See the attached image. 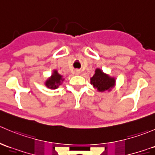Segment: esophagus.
<instances>
[{"instance_id": "obj_1", "label": "esophagus", "mask_w": 155, "mask_h": 155, "mask_svg": "<svg viewBox=\"0 0 155 155\" xmlns=\"http://www.w3.org/2000/svg\"><path fill=\"white\" fill-rule=\"evenodd\" d=\"M80 70H75V74L76 75H79V74H80Z\"/></svg>"}]
</instances>
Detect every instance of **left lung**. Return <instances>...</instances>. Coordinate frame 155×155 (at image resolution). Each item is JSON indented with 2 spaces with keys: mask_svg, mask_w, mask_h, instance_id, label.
Segmentation results:
<instances>
[{
  "mask_svg": "<svg viewBox=\"0 0 155 155\" xmlns=\"http://www.w3.org/2000/svg\"><path fill=\"white\" fill-rule=\"evenodd\" d=\"M115 78L104 73L101 69L97 68L95 73L91 78V84L99 92L110 91L115 86Z\"/></svg>",
  "mask_w": 155,
  "mask_h": 155,
  "instance_id": "8db88e82",
  "label": "left lung"
}]
</instances>
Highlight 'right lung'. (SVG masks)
Wrapping results in <instances>:
<instances>
[{"instance_id": "right-lung-1", "label": "right lung", "mask_w": 155, "mask_h": 155, "mask_svg": "<svg viewBox=\"0 0 155 155\" xmlns=\"http://www.w3.org/2000/svg\"><path fill=\"white\" fill-rule=\"evenodd\" d=\"M64 80V79L63 76L59 74L58 70H53L51 76L46 79L44 84L48 88L56 89L61 85Z\"/></svg>"}]
</instances>
